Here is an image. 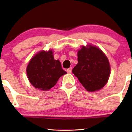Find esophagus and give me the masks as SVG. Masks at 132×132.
Segmentation results:
<instances>
[{
	"instance_id": "34e87169",
	"label": "esophagus",
	"mask_w": 132,
	"mask_h": 132,
	"mask_svg": "<svg viewBox=\"0 0 132 132\" xmlns=\"http://www.w3.org/2000/svg\"><path fill=\"white\" fill-rule=\"evenodd\" d=\"M71 71H72V68L71 67L68 68V69L67 70V72L68 73H70L71 72Z\"/></svg>"
}]
</instances>
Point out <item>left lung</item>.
I'll use <instances>...</instances> for the list:
<instances>
[{"label":"left lung","instance_id":"1","mask_svg":"<svg viewBox=\"0 0 132 132\" xmlns=\"http://www.w3.org/2000/svg\"><path fill=\"white\" fill-rule=\"evenodd\" d=\"M78 64L72 70L80 84L89 92L98 91L108 82L111 67L103 52L91 45L83 46L77 53Z\"/></svg>","mask_w":132,"mask_h":132}]
</instances>
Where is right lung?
Returning a JSON list of instances; mask_svg holds the SVG:
<instances>
[{
  "instance_id": "obj_1",
  "label": "right lung",
  "mask_w": 132,
  "mask_h": 132,
  "mask_svg": "<svg viewBox=\"0 0 132 132\" xmlns=\"http://www.w3.org/2000/svg\"><path fill=\"white\" fill-rule=\"evenodd\" d=\"M26 72L30 84L42 91L50 89L61 76L67 74L60 61L55 60L52 50L36 54L29 62Z\"/></svg>"
}]
</instances>
